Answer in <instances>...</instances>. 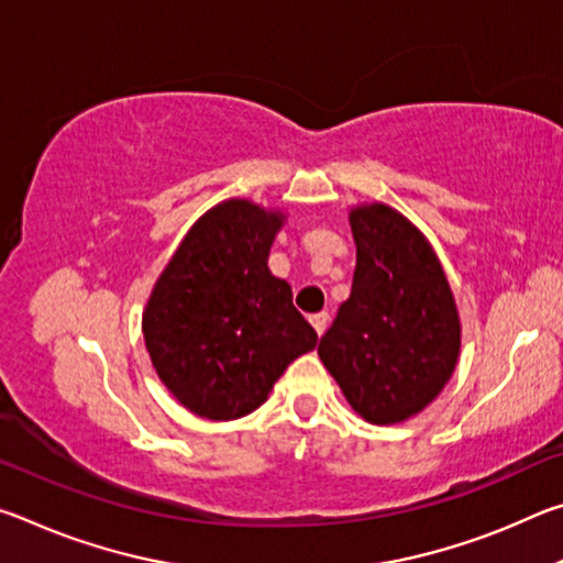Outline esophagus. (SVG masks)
Returning <instances> with one entry per match:
<instances>
[{
    "instance_id": "obj_1",
    "label": "esophagus",
    "mask_w": 563,
    "mask_h": 563,
    "mask_svg": "<svg viewBox=\"0 0 563 563\" xmlns=\"http://www.w3.org/2000/svg\"><path fill=\"white\" fill-rule=\"evenodd\" d=\"M328 322H330V316H328V312H316V316H310V325L316 328L318 335H322V332L328 330Z\"/></svg>"
}]
</instances>
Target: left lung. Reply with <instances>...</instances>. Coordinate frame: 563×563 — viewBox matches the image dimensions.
<instances>
[{
    "label": "left lung",
    "mask_w": 563,
    "mask_h": 563,
    "mask_svg": "<svg viewBox=\"0 0 563 563\" xmlns=\"http://www.w3.org/2000/svg\"><path fill=\"white\" fill-rule=\"evenodd\" d=\"M350 225L357 245L352 290L318 355L360 417L405 422L442 393L456 367L454 295L432 245L395 208L357 206Z\"/></svg>",
    "instance_id": "left-lung-1"
}]
</instances>
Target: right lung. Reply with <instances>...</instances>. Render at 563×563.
Here are the masks:
<instances>
[{
  "instance_id": "right-lung-1",
  "label": "right lung",
  "mask_w": 563,
  "mask_h": 563,
  "mask_svg": "<svg viewBox=\"0 0 563 563\" xmlns=\"http://www.w3.org/2000/svg\"><path fill=\"white\" fill-rule=\"evenodd\" d=\"M280 211L243 198L218 203L180 241L144 310L156 373L198 417L238 419L268 399L285 367L318 345L292 305L290 285L268 271Z\"/></svg>"
}]
</instances>
